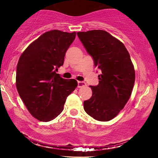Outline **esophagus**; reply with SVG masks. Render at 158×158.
<instances>
[{
  "instance_id": "1",
  "label": "esophagus",
  "mask_w": 158,
  "mask_h": 158,
  "mask_svg": "<svg viewBox=\"0 0 158 158\" xmlns=\"http://www.w3.org/2000/svg\"><path fill=\"white\" fill-rule=\"evenodd\" d=\"M86 85V83L85 82L83 81H78L77 82V87L78 88H82V87H85Z\"/></svg>"
}]
</instances>
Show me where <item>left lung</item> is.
<instances>
[{"label":"left lung","instance_id":"left-lung-1","mask_svg":"<svg viewBox=\"0 0 158 158\" xmlns=\"http://www.w3.org/2000/svg\"><path fill=\"white\" fill-rule=\"evenodd\" d=\"M77 34L101 70L98 85L90 86L92 96L84 101V110L94 119L108 122L123 109L132 92L135 71L130 55L121 41L103 30Z\"/></svg>","mask_w":158,"mask_h":158}]
</instances>
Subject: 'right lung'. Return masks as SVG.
Returning <instances> with one entry per match:
<instances>
[{
    "mask_svg": "<svg viewBox=\"0 0 158 158\" xmlns=\"http://www.w3.org/2000/svg\"><path fill=\"white\" fill-rule=\"evenodd\" d=\"M75 36V31H47L31 43L19 58L17 90L29 113L40 122H49L60 114L67 97L77 86L75 79H64L56 73Z\"/></svg>",
    "mask_w": 158,
    "mask_h": 158,
    "instance_id": "1",
    "label": "right lung"
}]
</instances>
